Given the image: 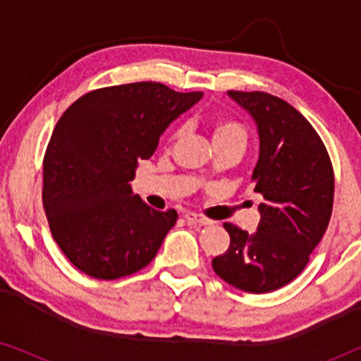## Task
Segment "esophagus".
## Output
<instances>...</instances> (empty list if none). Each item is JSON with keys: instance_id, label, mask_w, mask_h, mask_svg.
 <instances>
[{"instance_id": "1", "label": "esophagus", "mask_w": 361, "mask_h": 361, "mask_svg": "<svg viewBox=\"0 0 361 361\" xmlns=\"http://www.w3.org/2000/svg\"><path fill=\"white\" fill-rule=\"evenodd\" d=\"M184 219L187 224L190 225H210L212 221L209 219H205V216H202L199 214H194V212H187L184 215Z\"/></svg>"}]
</instances>
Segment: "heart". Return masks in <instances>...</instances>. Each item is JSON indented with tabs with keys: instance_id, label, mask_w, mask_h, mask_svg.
<instances>
[{
	"instance_id": "b5f03b06",
	"label": "heart",
	"mask_w": 361,
	"mask_h": 361,
	"mask_svg": "<svg viewBox=\"0 0 361 361\" xmlns=\"http://www.w3.org/2000/svg\"><path fill=\"white\" fill-rule=\"evenodd\" d=\"M180 136V130H176L169 136V142L176 141ZM212 140L215 142H230L236 141L246 145V130L245 126L231 118H219L212 123Z\"/></svg>"
}]
</instances>
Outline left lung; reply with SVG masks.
I'll use <instances>...</instances> for the list:
<instances>
[{"label":"left lung","mask_w":361,"mask_h":361,"mask_svg":"<svg viewBox=\"0 0 361 361\" xmlns=\"http://www.w3.org/2000/svg\"><path fill=\"white\" fill-rule=\"evenodd\" d=\"M253 118L259 156L253 177L258 230L225 224L226 253L212 259L225 283L246 293H271L302 273L327 230L334 205V169L312 125L288 102L264 92H228Z\"/></svg>","instance_id":"left-lung-1"}]
</instances>
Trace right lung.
I'll return each mask as SVG.
<instances>
[{"mask_svg": "<svg viewBox=\"0 0 361 361\" xmlns=\"http://www.w3.org/2000/svg\"><path fill=\"white\" fill-rule=\"evenodd\" d=\"M202 97L136 82L87 93L59 120L44 157L42 204L54 240L82 273L118 279L154 258L177 212L151 209L130 182Z\"/></svg>", "mask_w": 361, "mask_h": 361, "instance_id": "right-lung-1", "label": "right lung"}]
</instances>
